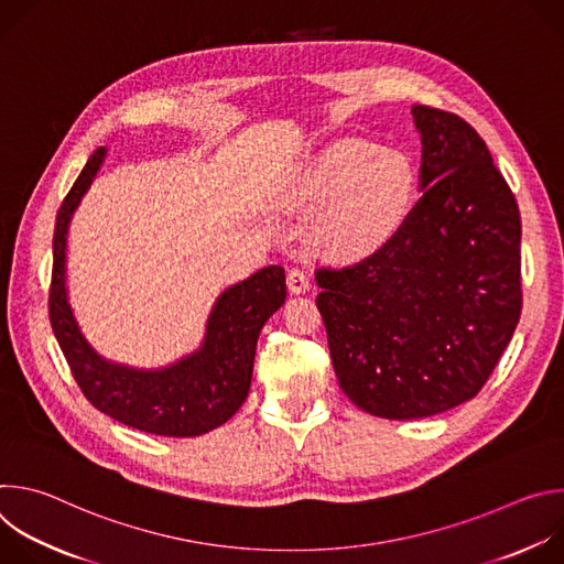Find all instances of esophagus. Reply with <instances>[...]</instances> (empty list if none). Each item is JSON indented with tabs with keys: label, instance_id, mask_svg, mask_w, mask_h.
<instances>
[{
	"label": "esophagus",
	"instance_id": "esophagus-1",
	"mask_svg": "<svg viewBox=\"0 0 564 564\" xmlns=\"http://www.w3.org/2000/svg\"><path fill=\"white\" fill-rule=\"evenodd\" d=\"M288 288L294 292V294H301L305 290H310V276L305 270L301 268H292L288 272Z\"/></svg>",
	"mask_w": 564,
	"mask_h": 564
}]
</instances>
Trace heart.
Here are the masks:
<instances>
[{
  "label": "heart",
  "mask_w": 564,
  "mask_h": 564,
  "mask_svg": "<svg viewBox=\"0 0 564 564\" xmlns=\"http://www.w3.org/2000/svg\"><path fill=\"white\" fill-rule=\"evenodd\" d=\"M413 183V165L404 153L344 138L312 160L301 194L314 207L328 205L318 223L324 243L341 254H359L383 243L404 220Z\"/></svg>",
  "instance_id": "1"
}]
</instances>
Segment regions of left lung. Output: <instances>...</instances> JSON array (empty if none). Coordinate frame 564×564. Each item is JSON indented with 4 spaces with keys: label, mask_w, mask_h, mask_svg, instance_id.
<instances>
[{
    "label": "left lung",
    "mask_w": 564,
    "mask_h": 564,
    "mask_svg": "<svg viewBox=\"0 0 564 564\" xmlns=\"http://www.w3.org/2000/svg\"><path fill=\"white\" fill-rule=\"evenodd\" d=\"M411 113L422 133L420 203L366 259L314 272L339 386L386 420L473 399L522 312L520 209L487 142L455 113Z\"/></svg>",
    "instance_id": "8db88e82"
}]
</instances>
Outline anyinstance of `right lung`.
Segmentation results:
<instances>
[{"label":"right lung","instance_id":"add662e5","mask_svg":"<svg viewBox=\"0 0 564 564\" xmlns=\"http://www.w3.org/2000/svg\"><path fill=\"white\" fill-rule=\"evenodd\" d=\"M105 158L98 147L64 196L53 234L48 318L85 397L105 415L163 437H196L225 424L248 399L259 333L288 296L285 270L270 265L225 290L207 321L205 344L165 370H133L102 359L79 333L64 288L70 214Z\"/></svg>","mask_w":564,"mask_h":564}]
</instances>
